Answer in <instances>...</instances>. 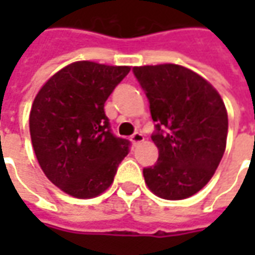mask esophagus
<instances>
[{
	"label": "esophagus",
	"mask_w": 255,
	"mask_h": 255,
	"mask_svg": "<svg viewBox=\"0 0 255 255\" xmlns=\"http://www.w3.org/2000/svg\"><path fill=\"white\" fill-rule=\"evenodd\" d=\"M144 140V136H143L142 133H139V132H136V133H133L132 136H130V142L136 146V144H139L140 142H143Z\"/></svg>",
	"instance_id": "obj_1"
}]
</instances>
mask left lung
Wrapping results in <instances>:
<instances>
[{"label":"left lung","instance_id":"1","mask_svg":"<svg viewBox=\"0 0 255 255\" xmlns=\"http://www.w3.org/2000/svg\"><path fill=\"white\" fill-rule=\"evenodd\" d=\"M133 74L150 103L159 149L154 166L143 169L144 181L162 199H187L209 183L224 154V102L204 78L180 65L134 66Z\"/></svg>","mask_w":255,"mask_h":255}]
</instances>
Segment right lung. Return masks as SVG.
<instances>
[{
  "label": "right lung",
  "instance_id": "add662e5",
  "mask_svg": "<svg viewBox=\"0 0 255 255\" xmlns=\"http://www.w3.org/2000/svg\"><path fill=\"white\" fill-rule=\"evenodd\" d=\"M130 66L79 61L48 79L29 113L34 152L62 191L92 199L112 184L130 142L116 137L103 106Z\"/></svg>",
  "mask_w": 255,
  "mask_h": 255
}]
</instances>
